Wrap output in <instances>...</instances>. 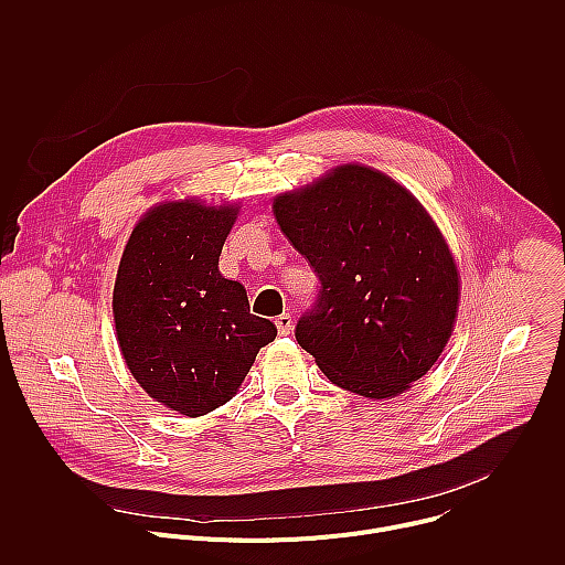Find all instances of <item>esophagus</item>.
Segmentation results:
<instances>
[{"instance_id": "esophagus-1", "label": "esophagus", "mask_w": 565, "mask_h": 565, "mask_svg": "<svg viewBox=\"0 0 565 565\" xmlns=\"http://www.w3.org/2000/svg\"><path fill=\"white\" fill-rule=\"evenodd\" d=\"M275 327H277V331H279V335H288L290 331H292V317L288 315V312H284V315H279L277 319H275Z\"/></svg>"}]
</instances>
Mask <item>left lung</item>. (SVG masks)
Here are the masks:
<instances>
[{
  "label": "left lung",
  "instance_id": "obj_1",
  "mask_svg": "<svg viewBox=\"0 0 565 565\" xmlns=\"http://www.w3.org/2000/svg\"><path fill=\"white\" fill-rule=\"evenodd\" d=\"M275 218L319 277L295 338L324 375L384 399L420 380L456 321L460 281L420 201L364 166L279 194Z\"/></svg>",
  "mask_w": 565,
  "mask_h": 565
}]
</instances>
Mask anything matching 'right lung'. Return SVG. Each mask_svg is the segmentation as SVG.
<instances>
[{
  "instance_id": "add662e5",
  "label": "right lung",
  "mask_w": 565,
  "mask_h": 565,
  "mask_svg": "<svg viewBox=\"0 0 565 565\" xmlns=\"http://www.w3.org/2000/svg\"><path fill=\"white\" fill-rule=\"evenodd\" d=\"M236 205L172 201L134 227L114 286L127 369L160 405L190 418L225 405L262 347L277 338L246 288L218 273Z\"/></svg>"
}]
</instances>
